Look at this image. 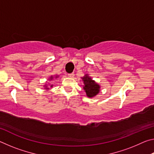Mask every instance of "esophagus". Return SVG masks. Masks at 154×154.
I'll return each instance as SVG.
<instances>
[{
	"instance_id": "obj_1",
	"label": "esophagus",
	"mask_w": 154,
	"mask_h": 154,
	"mask_svg": "<svg viewBox=\"0 0 154 154\" xmlns=\"http://www.w3.org/2000/svg\"><path fill=\"white\" fill-rule=\"evenodd\" d=\"M74 75H75L74 72H72V73H69V76L71 77H74Z\"/></svg>"
}]
</instances>
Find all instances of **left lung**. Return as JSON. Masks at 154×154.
<instances>
[{
	"label": "left lung",
	"instance_id": "1",
	"mask_svg": "<svg viewBox=\"0 0 154 154\" xmlns=\"http://www.w3.org/2000/svg\"><path fill=\"white\" fill-rule=\"evenodd\" d=\"M83 83H84L85 86L83 87V89L85 90L86 94L88 97H94L96 96L100 91V85L94 82L91 77H88L86 75L83 78Z\"/></svg>",
	"mask_w": 154,
	"mask_h": 154
}]
</instances>
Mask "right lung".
Segmentation results:
<instances>
[{
    "mask_svg": "<svg viewBox=\"0 0 154 154\" xmlns=\"http://www.w3.org/2000/svg\"><path fill=\"white\" fill-rule=\"evenodd\" d=\"M51 79H53V77H51ZM51 86H52V85H51Z\"/></svg>",
    "mask_w": 154,
    "mask_h": 154,
    "instance_id": "1",
    "label": "right lung"
}]
</instances>
